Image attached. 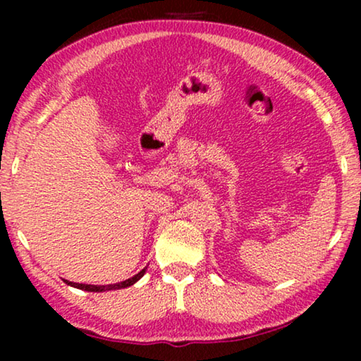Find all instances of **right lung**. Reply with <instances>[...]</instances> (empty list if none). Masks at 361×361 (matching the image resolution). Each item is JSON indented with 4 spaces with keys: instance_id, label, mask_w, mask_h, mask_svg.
<instances>
[{
    "instance_id": "1",
    "label": "right lung",
    "mask_w": 361,
    "mask_h": 361,
    "mask_svg": "<svg viewBox=\"0 0 361 361\" xmlns=\"http://www.w3.org/2000/svg\"><path fill=\"white\" fill-rule=\"evenodd\" d=\"M146 269H141L140 273H137L136 276H133V278L126 279V281H121V283L118 284H106V286H93V284H78V283H72V281H66V284L72 286V288H77V289H82V290H90V293H103V290H113V289H123V288H128V286H133L136 283L137 279H141L142 276H145Z\"/></svg>"
}]
</instances>
